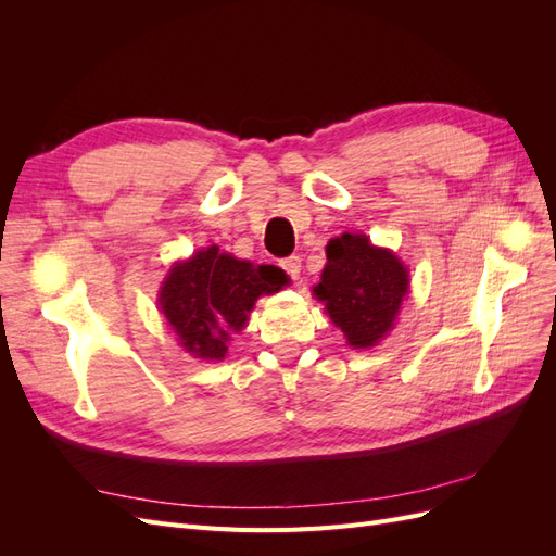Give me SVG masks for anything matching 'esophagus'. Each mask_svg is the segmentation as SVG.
<instances>
[{
	"label": "esophagus",
	"mask_w": 556,
	"mask_h": 556,
	"mask_svg": "<svg viewBox=\"0 0 556 556\" xmlns=\"http://www.w3.org/2000/svg\"><path fill=\"white\" fill-rule=\"evenodd\" d=\"M280 268L285 274H288L292 280H296L299 278V274H301V260L299 257H285L282 262H280Z\"/></svg>",
	"instance_id": "obj_1"
}]
</instances>
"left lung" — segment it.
<instances>
[{
  "label": "left lung",
  "mask_w": 556,
  "mask_h": 556,
  "mask_svg": "<svg viewBox=\"0 0 556 556\" xmlns=\"http://www.w3.org/2000/svg\"><path fill=\"white\" fill-rule=\"evenodd\" d=\"M348 345L374 348L394 327L408 294V268L366 233H341L327 243V266L313 288Z\"/></svg>",
  "instance_id": "1"
}]
</instances>
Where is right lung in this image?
<instances>
[{
    "mask_svg": "<svg viewBox=\"0 0 556 556\" xmlns=\"http://www.w3.org/2000/svg\"><path fill=\"white\" fill-rule=\"evenodd\" d=\"M288 282L274 264L255 266L211 245L172 266L160 290V311L185 352L199 359H223L229 331H241L255 301Z\"/></svg>",
    "mask_w": 556,
    "mask_h": 556,
    "instance_id": "obj_1",
    "label": "right lung"
}]
</instances>
